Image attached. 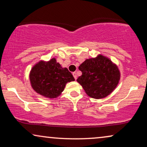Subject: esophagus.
<instances>
[{
    "label": "esophagus",
    "mask_w": 147,
    "mask_h": 147,
    "mask_svg": "<svg viewBox=\"0 0 147 147\" xmlns=\"http://www.w3.org/2000/svg\"><path fill=\"white\" fill-rule=\"evenodd\" d=\"M73 76L74 77V78H75V80H77V74L76 72H73Z\"/></svg>",
    "instance_id": "34e87169"
}]
</instances>
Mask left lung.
Segmentation results:
<instances>
[{
    "label": "left lung",
    "instance_id": "8db88e82",
    "mask_svg": "<svg viewBox=\"0 0 147 147\" xmlns=\"http://www.w3.org/2000/svg\"><path fill=\"white\" fill-rule=\"evenodd\" d=\"M79 69L82 75L77 81L88 96L94 98H102L110 94L118 85L120 78L118 67L102 55L87 59Z\"/></svg>",
    "mask_w": 147,
    "mask_h": 147
}]
</instances>
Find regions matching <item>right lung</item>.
<instances>
[{
    "mask_svg": "<svg viewBox=\"0 0 147 147\" xmlns=\"http://www.w3.org/2000/svg\"><path fill=\"white\" fill-rule=\"evenodd\" d=\"M29 78L37 93L51 98L59 96L66 83L75 80L71 72L66 67L62 68L55 58L37 63L31 69Z\"/></svg>",
    "mask_w": 147,
    "mask_h": 147,
    "instance_id": "add662e5",
    "label": "right lung"
}]
</instances>
